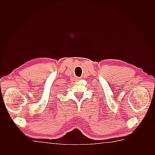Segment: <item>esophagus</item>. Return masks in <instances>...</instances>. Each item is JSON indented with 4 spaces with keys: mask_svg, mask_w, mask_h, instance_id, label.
Listing matches in <instances>:
<instances>
[{
    "mask_svg": "<svg viewBox=\"0 0 155 155\" xmlns=\"http://www.w3.org/2000/svg\"><path fill=\"white\" fill-rule=\"evenodd\" d=\"M79 78H77V80H79Z\"/></svg>",
    "mask_w": 155,
    "mask_h": 155,
    "instance_id": "1",
    "label": "esophagus"
}]
</instances>
